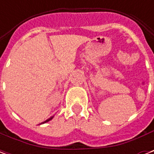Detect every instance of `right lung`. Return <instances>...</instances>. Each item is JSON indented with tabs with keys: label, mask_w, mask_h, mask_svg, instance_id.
I'll return each instance as SVG.
<instances>
[{
	"label": "right lung",
	"mask_w": 154,
	"mask_h": 154,
	"mask_svg": "<svg viewBox=\"0 0 154 154\" xmlns=\"http://www.w3.org/2000/svg\"><path fill=\"white\" fill-rule=\"evenodd\" d=\"M54 116H51L50 118H48V119H46V120H45V121H44V122H42V123H41V124H39V125H42V124H45V123L48 122V121H49V120H51V119H53V118H54Z\"/></svg>",
	"instance_id": "1"
}]
</instances>
